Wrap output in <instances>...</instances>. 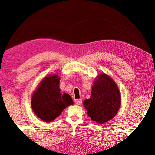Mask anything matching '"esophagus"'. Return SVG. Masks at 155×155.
<instances>
[{
	"mask_svg": "<svg viewBox=\"0 0 155 155\" xmlns=\"http://www.w3.org/2000/svg\"><path fill=\"white\" fill-rule=\"evenodd\" d=\"M75 103L78 104V105H81L82 104V99H81V98H79V99H76L75 100Z\"/></svg>",
	"mask_w": 155,
	"mask_h": 155,
	"instance_id": "obj_1",
	"label": "esophagus"
}]
</instances>
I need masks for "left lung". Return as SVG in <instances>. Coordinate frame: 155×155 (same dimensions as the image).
I'll list each match as a JSON object with an SVG mask.
<instances>
[{"instance_id": "1", "label": "left lung", "mask_w": 155, "mask_h": 155, "mask_svg": "<svg viewBox=\"0 0 155 155\" xmlns=\"http://www.w3.org/2000/svg\"><path fill=\"white\" fill-rule=\"evenodd\" d=\"M83 104L92 120L103 124L114 117L121 104L120 91L109 76L101 73L95 78L89 99Z\"/></svg>"}]
</instances>
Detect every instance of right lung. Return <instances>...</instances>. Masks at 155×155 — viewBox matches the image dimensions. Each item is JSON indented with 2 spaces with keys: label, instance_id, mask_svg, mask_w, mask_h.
Masks as SVG:
<instances>
[{
  "label": "right lung",
  "instance_id": "obj_1",
  "mask_svg": "<svg viewBox=\"0 0 155 155\" xmlns=\"http://www.w3.org/2000/svg\"><path fill=\"white\" fill-rule=\"evenodd\" d=\"M59 83L60 78L57 74L47 76L42 80L32 94V110L44 122L53 121L64 108L73 104L70 95L61 93Z\"/></svg>",
  "mask_w": 155,
  "mask_h": 155
}]
</instances>
